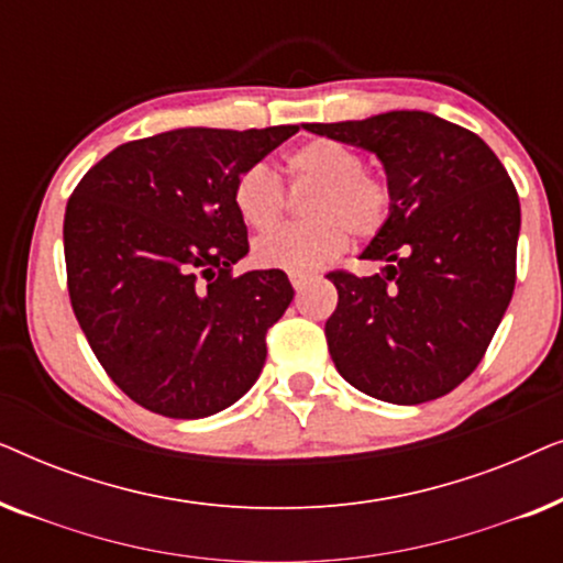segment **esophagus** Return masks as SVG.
<instances>
[{
  "instance_id": "1",
  "label": "esophagus",
  "mask_w": 563,
  "mask_h": 563,
  "mask_svg": "<svg viewBox=\"0 0 563 563\" xmlns=\"http://www.w3.org/2000/svg\"><path fill=\"white\" fill-rule=\"evenodd\" d=\"M289 279H291V287H295V289L299 291V289H302L305 284H307V279H310V276L302 274V272H295V274H289Z\"/></svg>"
}]
</instances>
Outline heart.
<instances>
[{
    "instance_id": "heart-1",
    "label": "heart",
    "mask_w": 563,
    "mask_h": 563,
    "mask_svg": "<svg viewBox=\"0 0 563 563\" xmlns=\"http://www.w3.org/2000/svg\"><path fill=\"white\" fill-rule=\"evenodd\" d=\"M291 191L312 189L297 228L272 230L287 210V191L266 164H251L238 174L233 205L253 230H272L253 245V261L282 272H312L341 256L349 233L358 241L379 235L387 225L395 195L384 176L366 172L364 156L349 145L318 137L299 145L284 161Z\"/></svg>"
}]
</instances>
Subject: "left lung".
I'll use <instances>...</instances> for the list:
<instances>
[{
  "label": "left lung",
  "mask_w": 563,
  "mask_h": 563,
  "mask_svg": "<svg viewBox=\"0 0 563 563\" xmlns=\"http://www.w3.org/2000/svg\"><path fill=\"white\" fill-rule=\"evenodd\" d=\"M310 133L374 151L395 195L361 258L384 272L328 279L338 307L330 356L353 387L384 402L449 395L479 366L510 305L520 199L505 166L472 130L430 112L310 122Z\"/></svg>",
  "instance_id": "8db88e82"
}]
</instances>
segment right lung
Listing matches in <instances>:
<instances>
[{
    "label": "right lung",
    "instance_id": "right-lung-1",
    "mask_svg": "<svg viewBox=\"0 0 563 563\" xmlns=\"http://www.w3.org/2000/svg\"><path fill=\"white\" fill-rule=\"evenodd\" d=\"M297 130L181 128L122 143L68 197L74 314L107 376L145 410L207 418L258 379L295 289L282 268L233 274L249 253L233 187Z\"/></svg>",
    "mask_w": 563,
    "mask_h": 563
}]
</instances>
